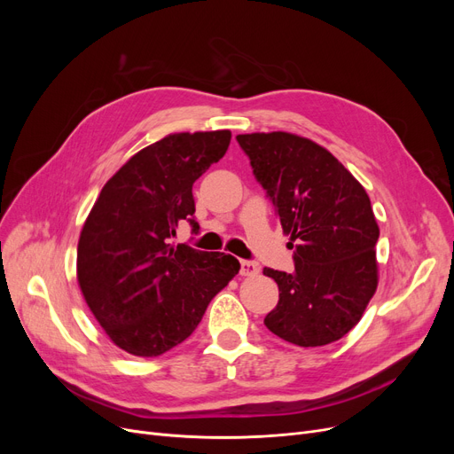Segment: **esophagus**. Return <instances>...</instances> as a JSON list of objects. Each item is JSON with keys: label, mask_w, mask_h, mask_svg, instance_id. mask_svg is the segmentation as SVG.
Instances as JSON below:
<instances>
[{"label": "esophagus", "mask_w": 454, "mask_h": 454, "mask_svg": "<svg viewBox=\"0 0 454 454\" xmlns=\"http://www.w3.org/2000/svg\"><path fill=\"white\" fill-rule=\"evenodd\" d=\"M259 272V267L257 263H254V261H241V276H255Z\"/></svg>", "instance_id": "34e87169"}]
</instances>
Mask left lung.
<instances>
[{
  "label": "left lung",
  "mask_w": 454,
  "mask_h": 454,
  "mask_svg": "<svg viewBox=\"0 0 454 454\" xmlns=\"http://www.w3.org/2000/svg\"><path fill=\"white\" fill-rule=\"evenodd\" d=\"M291 235L294 270L265 269L279 301L265 325L301 348L342 339L377 289L379 226L364 187L318 143L289 132L237 136Z\"/></svg>",
  "instance_id": "obj_1"
}]
</instances>
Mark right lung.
<instances>
[{
  "label": "right lung",
  "mask_w": 454,
  "mask_h": 454,
  "mask_svg": "<svg viewBox=\"0 0 454 454\" xmlns=\"http://www.w3.org/2000/svg\"><path fill=\"white\" fill-rule=\"evenodd\" d=\"M230 130L169 134L134 154L101 189L82 226L77 281L110 340L136 356L184 342L241 265L233 255L171 245L199 231L193 184L228 151Z\"/></svg>",
  "instance_id": "right-lung-1"
}]
</instances>
